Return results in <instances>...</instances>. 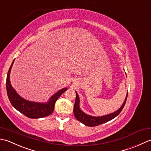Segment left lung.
<instances>
[{
	"label": "left lung",
	"instance_id": "8db88e82",
	"mask_svg": "<svg viewBox=\"0 0 151 151\" xmlns=\"http://www.w3.org/2000/svg\"><path fill=\"white\" fill-rule=\"evenodd\" d=\"M127 96L128 94L127 95V97H126L124 103H123L122 106L121 107V108L115 113H111V114L102 116H92L85 114V113H84L79 109V98L78 94L76 93V101L74 106H73V114H74L75 117L77 120H78L79 121L82 122L85 125L88 126V127H96V126L104 124V123H106L111 121V120H112L113 119L115 118L121 112L123 107H124L126 101H127Z\"/></svg>",
	"mask_w": 151,
	"mask_h": 151
}]
</instances>
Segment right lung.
Returning a JSON list of instances; mask_svg holds the SVG:
<instances>
[{
	"instance_id": "1",
	"label": "right lung",
	"mask_w": 151,
	"mask_h": 151,
	"mask_svg": "<svg viewBox=\"0 0 151 151\" xmlns=\"http://www.w3.org/2000/svg\"><path fill=\"white\" fill-rule=\"evenodd\" d=\"M14 62V60L9 68L6 78L7 94L12 105L15 109L30 119L42 118L51 115L54 110L56 101L61 96V94L66 91L67 88H64L58 91L56 94L51 97L50 101L47 104L36 103L24 100L15 92L10 84V73Z\"/></svg>"
}]
</instances>
